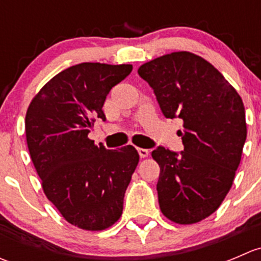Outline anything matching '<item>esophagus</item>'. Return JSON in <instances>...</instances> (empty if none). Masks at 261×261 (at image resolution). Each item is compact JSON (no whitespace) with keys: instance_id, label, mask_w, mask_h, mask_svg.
<instances>
[{"instance_id":"obj_1","label":"esophagus","mask_w":261,"mask_h":261,"mask_svg":"<svg viewBox=\"0 0 261 261\" xmlns=\"http://www.w3.org/2000/svg\"><path fill=\"white\" fill-rule=\"evenodd\" d=\"M138 152L141 158H147L149 156V150L143 149V147H138Z\"/></svg>"}]
</instances>
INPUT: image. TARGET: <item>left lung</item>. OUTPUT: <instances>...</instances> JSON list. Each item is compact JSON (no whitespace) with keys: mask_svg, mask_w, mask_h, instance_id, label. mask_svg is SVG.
<instances>
[{"mask_svg":"<svg viewBox=\"0 0 261 261\" xmlns=\"http://www.w3.org/2000/svg\"><path fill=\"white\" fill-rule=\"evenodd\" d=\"M167 118L183 120L180 154L158 146L156 184L163 215L192 225L212 215L232 187L246 140L243 99L211 63L189 51L163 55L141 65Z\"/></svg>","mask_w":261,"mask_h":261,"instance_id":"1","label":"left lung"}]
</instances>
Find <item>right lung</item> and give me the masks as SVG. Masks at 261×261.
Segmentation results:
<instances>
[{"mask_svg": "<svg viewBox=\"0 0 261 261\" xmlns=\"http://www.w3.org/2000/svg\"><path fill=\"white\" fill-rule=\"evenodd\" d=\"M131 64L81 63L53 77L29 105V152L46 198L72 225L87 231L111 227L139 163L134 146L109 150L88 138L112 87Z\"/></svg>", "mask_w": 261, "mask_h": 261, "instance_id": "obj_1", "label": "right lung"}]
</instances>
